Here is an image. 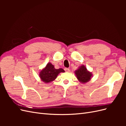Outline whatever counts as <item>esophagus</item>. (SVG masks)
<instances>
[{
	"label": "esophagus",
	"instance_id": "34e87169",
	"mask_svg": "<svg viewBox=\"0 0 126 126\" xmlns=\"http://www.w3.org/2000/svg\"><path fill=\"white\" fill-rule=\"evenodd\" d=\"M64 70H65V71H66V72H69V68H64Z\"/></svg>",
	"mask_w": 126,
	"mask_h": 126
}]
</instances>
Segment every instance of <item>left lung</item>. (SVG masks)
I'll use <instances>...</instances> for the list:
<instances>
[{"mask_svg": "<svg viewBox=\"0 0 126 126\" xmlns=\"http://www.w3.org/2000/svg\"><path fill=\"white\" fill-rule=\"evenodd\" d=\"M75 74L78 80L84 84L89 81L93 77L92 72L88 70L86 67L84 65H81L75 70Z\"/></svg>", "mask_w": 126, "mask_h": 126, "instance_id": "obj_1", "label": "left lung"}]
</instances>
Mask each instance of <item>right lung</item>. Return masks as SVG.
Wrapping results in <instances>:
<instances>
[{
	"label": "right lung",
	"instance_id": "add662e5",
	"mask_svg": "<svg viewBox=\"0 0 126 126\" xmlns=\"http://www.w3.org/2000/svg\"><path fill=\"white\" fill-rule=\"evenodd\" d=\"M64 72V70L62 68L55 69L54 66L51 63H48L45 67L39 71V76L42 81L48 83L55 80L60 72Z\"/></svg>",
	"mask_w": 126,
	"mask_h": 126
}]
</instances>
